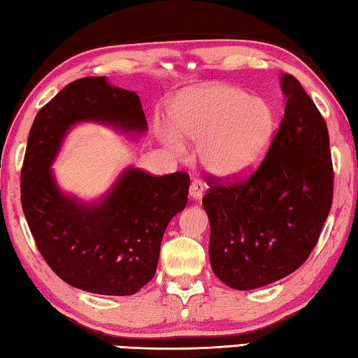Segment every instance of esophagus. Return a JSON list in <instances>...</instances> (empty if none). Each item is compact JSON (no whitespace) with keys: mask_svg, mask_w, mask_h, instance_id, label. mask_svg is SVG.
Here are the masks:
<instances>
[{"mask_svg":"<svg viewBox=\"0 0 358 358\" xmlns=\"http://www.w3.org/2000/svg\"><path fill=\"white\" fill-rule=\"evenodd\" d=\"M189 193H190V196L193 199L201 198L204 195V185H203L201 180H193L190 189H189Z\"/></svg>","mask_w":358,"mask_h":358,"instance_id":"obj_1","label":"esophagus"}]
</instances>
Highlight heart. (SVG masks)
<instances>
[{
	"label": "heart",
	"instance_id": "1",
	"mask_svg": "<svg viewBox=\"0 0 358 358\" xmlns=\"http://www.w3.org/2000/svg\"><path fill=\"white\" fill-rule=\"evenodd\" d=\"M182 140L199 144V160L218 178H239L264 159L277 130V113L262 97L241 87L212 85L182 94L169 110ZM163 140L176 154L185 148L174 134Z\"/></svg>",
	"mask_w": 358,
	"mask_h": 358
}]
</instances>
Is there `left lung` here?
<instances>
[{"label": "left lung", "instance_id": "obj_1", "mask_svg": "<svg viewBox=\"0 0 358 358\" xmlns=\"http://www.w3.org/2000/svg\"><path fill=\"white\" fill-rule=\"evenodd\" d=\"M280 81L285 116L264 160L234 182L212 179L203 198L212 271L239 291L297 271L316 247L334 199L324 117L296 77L283 73Z\"/></svg>", "mask_w": 358, "mask_h": 358}]
</instances>
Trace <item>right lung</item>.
<instances>
[{"label": "right lung", "mask_w": 358, "mask_h": 358, "mask_svg": "<svg viewBox=\"0 0 358 358\" xmlns=\"http://www.w3.org/2000/svg\"><path fill=\"white\" fill-rule=\"evenodd\" d=\"M91 121L143 134L136 92L105 77L69 83L37 113L22 166V208L42 258L67 285L102 296H131L154 278L160 243L184 210L190 176H152L127 168L99 203L62 193L53 160L73 124Z\"/></svg>", "instance_id": "1"}]
</instances>
